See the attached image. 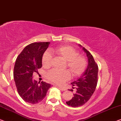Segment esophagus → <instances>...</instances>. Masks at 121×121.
<instances>
[{
	"mask_svg": "<svg viewBox=\"0 0 121 121\" xmlns=\"http://www.w3.org/2000/svg\"><path fill=\"white\" fill-rule=\"evenodd\" d=\"M57 87H58L59 89H60L61 91H65V90H66L64 87H62V86H57Z\"/></svg>",
	"mask_w": 121,
	"mask_h": 121,
	"instance_id": "esophagus-1",
	"label": "esophagus"
}]
</instances>
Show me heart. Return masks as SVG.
Returning <instances> with one entry per match:
<instances>
[{"mask_svg": "<svg viewBox=\"0 0 121 121\" xmlns=\"http://www.w3.org/2000/svg\"><path fill=\"white\" fill-rule=\"evenodd\" d=\"M51 52L59 58L66 61V66L69 68L73 76L76 77L82 73L86 69V59L78 55V52L69 45H61L52 49ZM52 56L51 52L47 51L42 57V64L45 68L50 67L52 64ZM70 77V73L67 70L60 71L52 69L47 73V78L55 84H62Z\"/></svg>", "mask_w": 121, "mask_h": 121, "instance_id": "obj_1", "label": "heart"}]
</instances>
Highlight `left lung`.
Returning <instances> with one entry per match:
<instances>
[{
  "label": "left lung",
  "mask_w": 121,
  "mask_h": 121,
  "mask_svg": "<svg viewBox=\"0 0 121 121\" xmlns=\"http://www.w3.org/2000/svg\"><path fill=\"white\" fill-rule=\"evenodd\" d=\"M78 45L86 54L88 66L82 75L71 83L73 86H76L77 91L75 94H73L72 98L66 101V104L73 108L82 106L86 103L95 91L98 83V65L95 62L92 55L86 49L80 44ZM72 88L73 89V87ZM69 91H73V89H69Z\"/></svg>",
  "instance_id": "1"
}]
</instances>
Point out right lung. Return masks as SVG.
<instances>
[{"mask_svg":"<svg viewBox=\"0 0 121 121\" xmlns=\"http://www.w3.org/2000/svg\"><path fill=\"white\" fill-rule=\"evenodd\" d=\"M50 42L29 44L17 57L13 78L18 94L27 103L35 104L45 98L51 84L33 79V74L42 66V57Z\"/></svg>","mask_w":121,"mask_h":121,"instance_id":"add662e5","label":"right lung"}]
</instances>
